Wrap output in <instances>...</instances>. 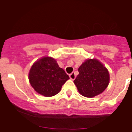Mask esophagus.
I'll use <instances>...</instances> for the list:
<instances>
[{
    "label": "esophagus",
    "instance_id": "34e87169",
    "mask_svg": "<svg viewBox=\"0 0 132 132\" xmlns=\"http://www.w3.org/2000/svg\"><path fill=\"white\" fill-rule=\"evenodd\" d=\"M69 77H70V78L71 79H75V77H76V76H75V72H72L71 74L69 75Z\"/></svg>",
    "mask_w": 132,
    "mask_h": 132
}]
</instances>
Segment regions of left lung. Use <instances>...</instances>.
Instances as JSON below:
<instances>
[{
	"instance_id": "1",
	"label": "left lung",
	"mask_w": 132,
	"mask_h": 132,
	"mask_svg": "<svg viewBox=\"0 0 132 132\" xmlns=\"http://www.w3.org/2000/svg\"><path fill=\"white\" fill-rule=\"evenodd\" d=\"M78 71L79 75L74 83L83 96L94 97L103 92L108 86V70L97 60L85 61L78 68Z\"/></svg>"
}]
</instances>
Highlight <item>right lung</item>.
I'll use <instances>...</instances> for the list:
<instances>
[{
    "label": "right lung",
    "instance_id": "right-lung-1",
    "mask_svg": "<svg viewBox=\"0 0 132 132\" xmlns=\"http://www.w3.org/2000/svg\"><path fill=\"white\" fill-rule=\"evenodd\" d=\"M69 79L55 59L46 57L35 62L30 69L29 79L31 86L39 94L52 96L59 93Z\"/></svg>",
    "mask_w": 132,
    "mask_h": 132
}]
</instances>
